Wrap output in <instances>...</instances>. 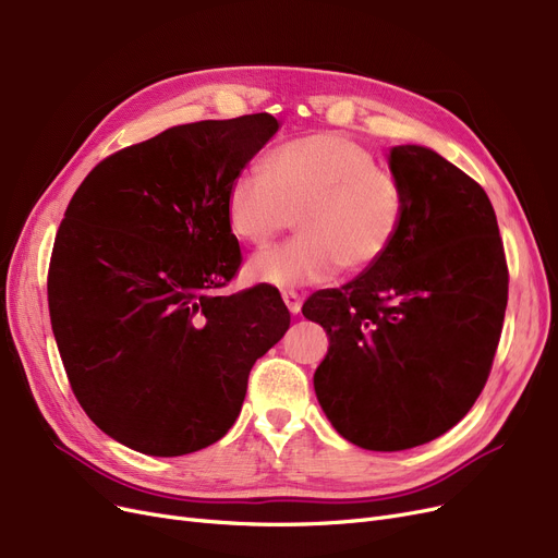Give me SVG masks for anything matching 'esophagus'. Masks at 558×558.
Segmentation results:
<instances>
[{
  "label": "esophagus",
  "instance_id": "esophagus-1",
  "mask_svg": "<svg viewBox=\"0 0 558 558\" xmlns=\"http://www.w3.org/2000/svg\"><path fill=\"white\" fill-rule=\"evenodd\" d=\"M282 301H284L287 310L292 312V314H299V312H301V296H299L296 292H284V294H282Z\"/></svg>",
  "mask_w": 558,
  "mask_h": 558
}]
</instances>
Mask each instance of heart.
I'll use <instances>...</instances> for the list:
<instances>
[{
    "instance_id": "1",
    "label": "heart",
    "mask_w": 558,
    "mask_h": 558,
    "mask_svg": "<svg viewBox=\"0 0 558 558\" xmlns=\"http://www.w3.org/2000/svg\"><path fill=\"white\" fill-rule=\"evenodd\" d=\"M294 216L301 234L255 253L246 264L251 282L299 289L339 269L369 271L397 244L405 193L369 145L314 132L276 145L264 171L239 173L226 193L228 228L244 244H269Z\"/></svg>"
}]
</instances>
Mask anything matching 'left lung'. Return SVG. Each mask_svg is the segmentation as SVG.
Masks as SVG:
<instances>
[{
	"label": "left lung",
	"mask_w": 558,
	"mask_h": 558,
	"mask_svg": "<svg viewBox=\"0 0 558 558\" xmlns=\"http://www.w3.org/2000/svg\"><path fill=\"white\" fill-rule=\"evenodd\" d=\"M397 244L342 289L303 303L330 337L314 392L339 435L401 451L447 433L486 385L508 301V266L486 191L422 145H397Z\"/></svg>",
	"instance_id": "left-lung-1"
}]
</instances>
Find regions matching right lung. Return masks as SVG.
Returning <instances> with one entry per match:
<instances>
[{"label":"right lung","mask_w":558,"mask_h":558,"mask_svg":"<svg viewBox=\"0 0 558 558\" xmlns=\"http://www.w3.org/2000/svg\"><path fill=\"white\" fill-rule=\"evenodd\" d=\"M278 130L271 113L178 125L102 159L72 196L47 303L72 395L120 445L182 456L221 440L287 332L271 287L216 296L241 266L226 193Z\"/></svg>","instance_id":"obj_1"}]
</instances>
